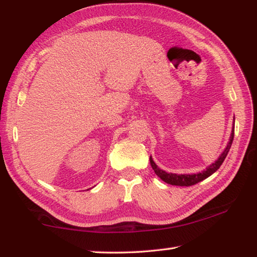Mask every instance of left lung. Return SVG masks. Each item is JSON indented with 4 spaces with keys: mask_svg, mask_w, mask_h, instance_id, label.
<instances>
[{
    "mask_svg": "<svg viewBox=\"0 0 257 257\" xmlns=\"http://www.w3.org/2000/svg\"><path fill=\"white\" fill-rule=\"evenodd\" d=\"M234 120V119H233ZM234 124V122H233ZM234 128L232 127L231 130V135H230V138H229V142L227 146H225L224 151L221 153V155L217 158V160L215 162H213L212 164L208 165V167L205 169V170H203L202 172H198V173H191V175H177V173H169V172H165L162 169H160L158 165L155 164V162L152 159V156H150V162L152 168H153L154 172L156 173V176L160 177L161 179H162L164 182H167V184H170V185H175V186H193L195 184H197V182L202 181L204 179H206V178L210 177L211 175H213L217 169L221 167V164L223 163L224 159L227 158L228 155V152L230 150V147H231L232 144V141H233V134H234Z\"/></svg>",
    "mask_w": 257,
    "mask_h": 257,
    "instance_id": "8db88e82",
    "label": "left lung"
}]
</instances>
